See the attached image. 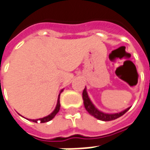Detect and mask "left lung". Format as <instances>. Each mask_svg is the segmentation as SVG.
<instances>
[{
	"mask_svg": "<svg viewBox=\"0 0 150 150\" xmlns=\"http://www.w3.org/2000/svg\"><path fill=\"white\" fill-rule=\"evenodd\" d=\"M83 105L85 107L86 110L89 113L90 115H93V117H95L96 119H99V120H102V121H111V120H115V119H118L119 117H121L126 113L130 108H127L125 110L120 112V113H116V114H105L103 112L99 111L97 108L95 107L93 104L91 102L89 97L88 96V93L86 92V88L83 89Z\"/></svg>",
	"mask_w": 150,
	"mask_h": 150,
	"instance_id": "1",
	"label": "left lung"
}]
</instances>
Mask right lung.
<instances>
[{"mask_svg": "<svg viewBox=\"0 0 150 150\" xmlns=\"http://www.w3.org/2000/svg\"><path fill=\"white\" fill-rule=\"evenodd\" d=\"M59 97H60V94H59ZM59 97H58V100H57V106L55 108V110H53V112L52 114H50V115H48V116H46V117H44L42 119H31V121L32 122H49L50 121L51 119H53L54 118V116L57 115L58 111H59V110H60V100H59Z\"/></svg>", "mask_w": 150, "mask_h": 150, "instance_id": "right-lung-1", "label": "right lung"}]
</instances>
